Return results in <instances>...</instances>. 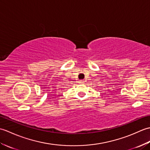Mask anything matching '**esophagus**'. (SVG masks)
<instances>
[{"label":"esophagus","mask_w":150,"mask_h":150,"mask_svg":"<svg viewBox=\"0 0 150 150\" xmlns=\"http://www.w3.org/2000/svg\"><path fill=\"white\" fill-rule=\"evenodd\" d=\"M84 81L83 80H80V81H79V82H80V83H84Z\"/></svg>","instance_id":"esophagus-1"}]
</instances>
